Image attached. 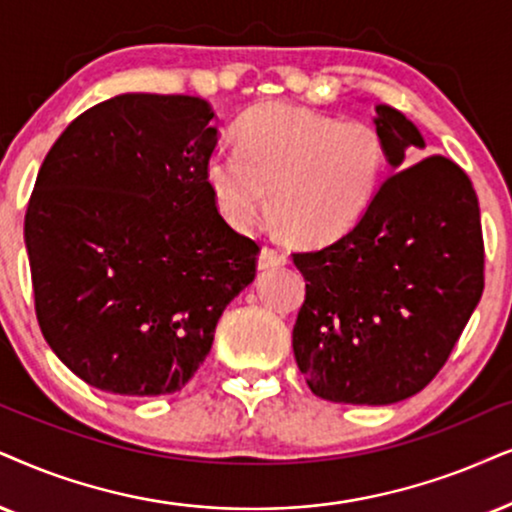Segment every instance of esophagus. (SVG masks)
<instances>
[{
  "label": "esophagus",
  "mask_w": 512,
  "mask_h": 512,
  "mask_svg": "<svg viewBox=\"0 0 512 512\" xmlns=\"http://www.w3.org/2000/svg\"><path fill=\"white\" fill-rule=\"evenodd\" d=\"M283 264H288V255L286 252L276 250V248H269V245H264L260 257H257V267L262 271L264 269H276V267H283Z\"/></svg>",
  "instance_id": "1"
}]
</instances>
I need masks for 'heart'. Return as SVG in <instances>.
I'll return each mask as SVG.
<instances>
[{
  "instance_id": "obj_1",
  "label": "heart",
  "mask_w": 512,
  "mask_h": 512,
  "mask_svg": "<svg viewBox=\"0 0 512 512\" xmlns=\"http://www.w3.org/2000/svg\"><path fill=\"white\" fill-rule=\"evenodd\" d=\"M238 151L210 153L205 181L222 217L250 231L267 210L302 243H326L364 217L385 170V141L366 120H338L286 101L250 108Z\"/></svg>"
}]
</instances>
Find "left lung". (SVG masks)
<instances>
[{"label": "left lung", "instance_id": "obj_1", "mask_svg": "<svg viewBox=\"0 0 512 512\" xmlns=\"http://www.w3.org/2000/svg\"><path fill=\"white\" fill-rule=\"evenodd\" d=\"M392 167L345 236L295 252L307 295L293 352L309 390L338 404H394L423 390L461 338L484 290L480 203L404 113L375 106ZM414 165L411 166L410 163Z\"/></svg>", "mask_w": 512, "mask_h": 512}]
</instances>
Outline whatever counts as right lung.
Instances as JSON below:
<instances>
[{"mask_svg":"<svg viewBox=\"0 0 512 512\" xmlns=\"http://www.w3.org/2000/svg\"><path fill=\"white\" fill-rule=\"evenodd\" d=\"M212 118L198 96L120 94L77 115L37 174L25 212L37 321L103 392H179L255 278L260 245L224 222L205 181Z\"/></svg>","mask_w":512,"mask_h":512,"instance_id":"obj_1","label":"right lung"}]
</instances>
